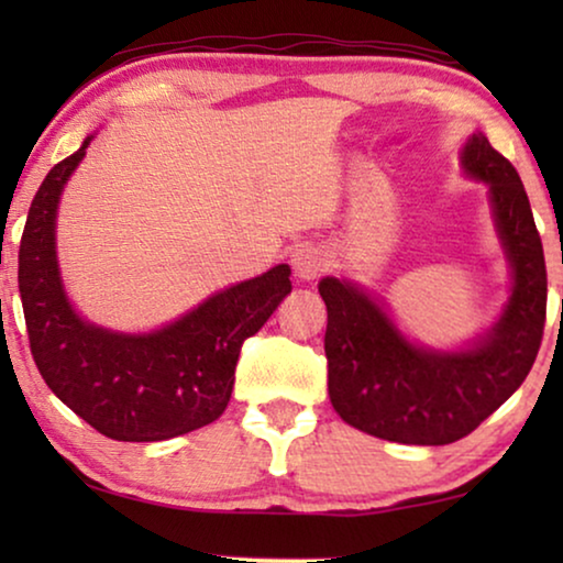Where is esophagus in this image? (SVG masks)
<instances>
[{"label":"esophagus","mask_w":563,"mask_h":563,"mask_svg":"<svg viewBox=\"0 0 563 563\" xmlns=\"http://www.w3.org/2000/svg\"><path fill=\"white\" fill-rule=\"evenodd\" d=\"M291 268L299 282H314L328 268V253L318 245H299L291 253Z\"/></svg>","instance_id":"esophagus-1"}]
</instances>
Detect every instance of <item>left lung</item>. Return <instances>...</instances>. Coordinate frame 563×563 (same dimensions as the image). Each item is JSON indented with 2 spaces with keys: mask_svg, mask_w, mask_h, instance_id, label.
Listing matches in <instances>:
<instances>
[{
  "mask_svg": "<svg viewBox=\"0 0 563 563\" xmlns=\"http://www.w3.org/2000/svg\"><path fill=\"white\" fill-rule=\"evenodd\" d=\"M464 168L489 184L515 287L492 333L461 353L415 349L387 312L349 282H320L328 307V395L349 426L384 441L445 445L482 426L526 382L543 341L545 258L518 172L482 133Z\"/></svg>",
  "mask_w": 563,
  "mask_h": 563,
  "instance_id": "1",
  "label": "left lung"
}]
</instances>
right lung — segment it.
<instances>
[{
	"mask_svg": "<svg viewBox=\"0 0 563 563\" xmlns=\"http://www.w3.org/2000/svg\"><path fill=\"white\" fill-rule=\"evenodd\" d=\"M89 141L51 168L22 230L18 282L30 353L53 395L102 435L166 441L225 412L241 345L289 295L291 272L287 264L274 266L148 335L84 322L60 287L53 228L60 191Z\"/></svg>",
	"mask_w": 563,
	"mask_h": 563,
	"instance_id": "right-lung-1",
	"label": "right lung"
}]
</instances>
